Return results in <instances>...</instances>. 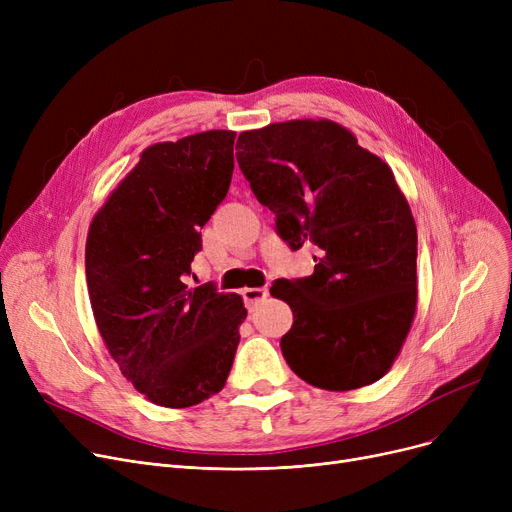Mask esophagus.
<instances>
[{"mask_svg":"<svg viewBox=\"0 0 512 512\" xmlns=\"http://www.w3.org/2000/svg\"><path fill=\"white\" fill-rule=\"evenodd\" d=\"M265 297H267V288H245L242 290V299H245V305L249 311H253Z\"/></svg>","mask_w":512,"mask_h":512,"instance_id":"esophagus-1","label":"esophagus"}]
</instances>
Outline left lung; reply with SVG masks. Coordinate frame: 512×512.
Returning a JSON list of instances; mask_svg holds the SVG:
<instances>
[{"label":"left lung","mask_w":512,"mask_h":512,"mask_svg":"<svg viewBox=\"0 0 512 512\" xmlns=\"http://www.w3.org/2000/svg\"><path fill=\"white\" fill-rule=\"evenodd\" d=\"M236 149L278 236L292 251L319 247L311 276L270 288L294 317L280 340L288 367L334 392L378 382L417 307V228L392 170L330 120L242 132Z\"/></svg>","instance_id":"1"}]
</instances>
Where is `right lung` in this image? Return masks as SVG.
<instances>
[{
  "label": "right lung",
  "mask_w": 512,
  "mask_h": 512,
  "mask_svg": "<svg viewBox=\"0 0 512 512\" xmlns=\"http://www.w3.org/2000/svg\"><path fill=\"white\" fill-rule=\"evenodd\" d=\"M234 137L209 130L145 149L89 228L97 328L124 378L159 407L224 388L247 317L238 294L188 286L199 230L228 195Z\"/></svg>",
  "instance_id": "right-lung-1"
}]
</instances>
